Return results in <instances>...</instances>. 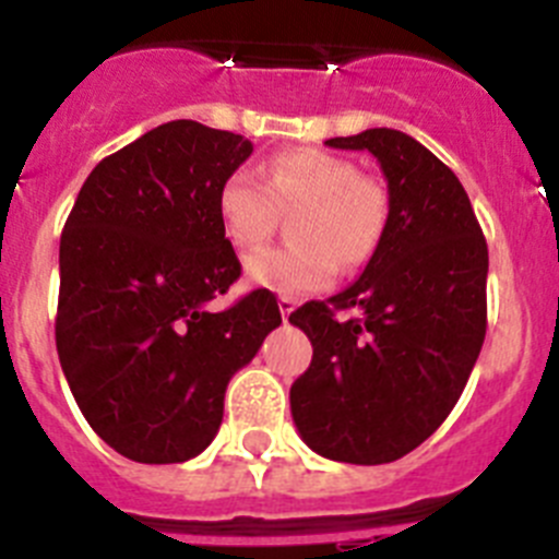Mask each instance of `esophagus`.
<instances>
[{"label":"esophagus","instance_id":"esophagus-1","mask_svg":"<svg viewBox=\"0 0 559 559\" xmlns=\"http://www.w3.org/2000/svg\"><path fill=\"white\" fill-rule=\"evenodd\" d=\"M276 305H280V313H283V319L288 322V316L296 310L294 296H280V299H276Z\"/></svg>","mask_w":559,"mask_h":559}]
</instances>
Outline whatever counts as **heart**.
I'll return each instance as SVG.
<instances>
[{
	"instance_id": "1",
	"label": "heart",
	"mask_w": 559,
	"mask_h": 559,
	"mask_svg": "<svg viewBox=\"0 0 559 559\" xmlns=\"http://www.w3.org/2000/svg\"><path fill=\"white\" fill-rule=\"evenodd\" d=\"M296 243L263 249L246 260V280L283 296L319 290L335 263L358 269L380 249L392 224V192L378 176L358 173L344 156L299 147L265 167L229 173L218 190V218L237 249H257L274 231L280 212H294Z\"/></svg>"
}]
</instances>
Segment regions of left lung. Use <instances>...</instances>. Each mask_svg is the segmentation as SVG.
Instances as JSON below:
<instances>
[{
  "label": "left lung",
  "instance_id": "left-lung-1",
  "mask_svg": "<svg viewBox=\"0 0 559 559\" xmlns=\"http://www.w3.org/2000/svg\"><path fill=\"white\" fill-rule=\"evenodd\" d=\"M369 151L392 224L364 274L290 324L313 344L290 386L294 423L319 456L386 464L423 445L456 406L487 333V240L453 170L394 128L328 140ZM338 309L358 317L338 320Z\"/></svg>",
  "mask_w": 559,
  "mask_h": 559
}]
</instances>
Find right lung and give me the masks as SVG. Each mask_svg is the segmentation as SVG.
Wrapping results in <instances>:
<instances>
[{
  "mask_svg": "<svg viewBox=\"0 0 559 559\" xmlns=\"http://www.w3.org/2000/svg\"><path fill=\"white\" fill-rule=\"evenodd\" d=\"M251 151L240 133L165 122L88 173L63 224L58 358L88 426L133 462L199 456L231 374L283 324L265 288L210 308L240 276L218 190Z\"/></svg>",
  "mask_w": 559,
  "mask_h": 559,
  "instance_id": "add662e5",
  "label": "right lung"
}]
</instances>
